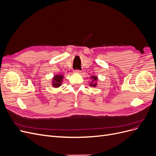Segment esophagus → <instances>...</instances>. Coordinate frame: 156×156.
I'll return each instance as SVG.
<instances>
[{
	"mask_svg": "<svg viewBox=\"0 0 156 156\" xmlns=\"http://www.w3.org/2000/svg\"><path fill=\"white\" fill-rule=\"evenodd\" d=\"M81 71L79 70V69H74V70H73V72H74V73H81Z\"/></svg>",
	"mask_w": 156,
	"mask_h": 156,
	"instance_id": "1",
	"label": "esophagus"
}]
</instances>
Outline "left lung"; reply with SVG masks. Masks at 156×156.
<instances>
[{"label":"left lung","instance_id":"1","mask_svg":"<svg viewBox=\"0 0 156 156\" xmlns=\"http://www.w3.org/2000/svg\"><path fill=\"white\" fill-rule=\"evenodd\" d=\"M92 78H93V80H92L93 82H94V81H96L97 79H98V78H97L96 77H94V76H92ZM90 85L92 86V87H96V83H90Z\"/></svg>","mask_w":156,"mask_h":156}]
</instances>
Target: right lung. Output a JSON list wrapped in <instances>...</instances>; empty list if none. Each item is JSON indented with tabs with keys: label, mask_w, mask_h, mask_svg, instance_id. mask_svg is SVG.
Here are the masks:
<instances>
[{
	"label": "right lung",
	"mask_w": 156,
	"mask_h": 156,
	"mask_svg": "<svg viewBox=\"0 0 156 156\" xmlns=\"http://www.w3.org/2000/svg\"><path fill=\"white\" fill-rule=\"evenodd\" d=\"M63 79V75H55L53 79V85L55 87H58L61 85V83H62V81Z\"/></svg>",
	"instance_id": "right-lung-1"
}]
</instances>
